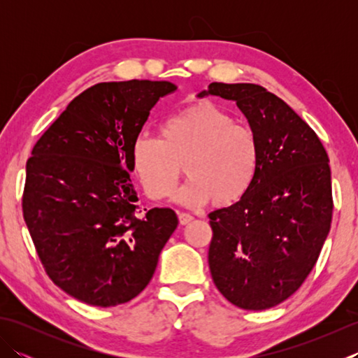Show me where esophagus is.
Listing matches in <instances>:
<instances>
[{
    "instance_id": "obj_1",
    "label": "esophagus",
    "mask_w": 358,
    "mask_h": 358,
    "mask_svg": "<svg viewBox=\"0 0 358 358\" xmlns=\"http://www.w3.org/2000/svg\"><path fill=\"white\" fill-rule=\"evenodd\" d=\"M178 220H180V223L181 224H189L194 220V215H191V214H187V212H180L178 214Z\"/></svg>"
}]
</instances>
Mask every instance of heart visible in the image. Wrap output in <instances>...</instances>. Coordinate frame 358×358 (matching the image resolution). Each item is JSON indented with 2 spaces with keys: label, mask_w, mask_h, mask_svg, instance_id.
<instances>
[{
  "label": "heart",
  "mask_w": 358,
  "mask_h": 358,
  "mask_svg": "<svg viewBox=\"0 0 358 358\" xmlns=\"http://www.w3.org/2000/svg\"><path fill=\"white\" fill-rule=\"evenodd\" d=\"M257 136L235 124L231 113L212 103H196L162 121L158 136L140 135L132 146V164L150 199H169L181 172V203L200 206L212 200L218 208L248 194L258 169Z\"/></svg>",
  "instance_id": "b5f03b06"
}]
</instances>
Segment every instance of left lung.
<instances>
[{"instance_id": "1", "label": "left lung", "mask_w": 358, "mask_h": 358, "mask_svg": "<svg viewBox=\"0 0 358 358\" xmlns=\"http://www.w3.org/2000/svg\"><path fill=\"white\" fill-rule=\"evenodd\" d=\"M206 95L237 103L260 150L248 194L209 214L210 275L232 305L269 309L303 285L329 234V158L313 129L264 87L210 83L199 94Z\"/></svg>"}]
</instances>
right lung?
Masks as SVG:
<instances>
[{"mask_svg":"<svg viewBox=\"0 0 358 358\" xmlns=\"http://www.w3.org/2000/svg\"><path fill=\"white\" fill-rule=\"evenodd\" d=\"M169 81H112L86 89L36 141L26 164L22 217L45 273L86 305L135 299L154 275L177 214H141L132 146ZM146 210V209H144Z\"/></svg>","mask_w":358,"mask_h":358,"instance_id":"right-lung-1","label":"right lung"}]
</instances>
